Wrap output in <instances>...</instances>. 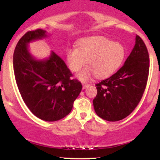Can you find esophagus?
I'll return each instance as SVG.
<instances>
[{
	"label": "esophagus",
	"mask_w": 160,
	"mask_h": 160,
	"mask_svg": "<svg viewBox=\"0 0 160 160\" xmlns=\"http://www.w3.org/2000/svg\"><path fill=\"white\" fill-rule=\"evenodd\" d=\"M90 86L89 84H87V83H82V89H86V88L89 87V86Z\"/></svg>",
	"instance_id": "1"
}]
</instances>
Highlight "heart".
Returning a JSON list of instances; mask_svg holds the SVG:
<instances>
[{
    "mask_svg": "<svg viewBox=\"0 0 160 160\" xmlns=\"http://www.w3.org/2000/svg\"><path fill=\"white\" fill-rule=\"evenodd\" d=\"M125 56L124 47L117 42H112L105 37H89L80 40L78 48L71 47L66 51L69 68L78 72L88 64L78 75L82 81L96 75L98 78L110 77L120 68Z\"/></svg>",
    "mask_w": 160,
    "mask_h": 160,
    "instance_id": "1",
    "label": "heart"
}]
</instances>
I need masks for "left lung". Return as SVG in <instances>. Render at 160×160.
Here are the masks:
<instances>
[{
  "label": "left lung",
  "mask_w": 160,
  "mask_h": 160,
  "mask_svg": "<svg viewBox=\"0 0 160 160\" xmlns=\"http://www.w3.org/2000/svg\"><path fill=\"white\" fill-rule=\"evenodd\" d=\"M150 58L144 42L138 35L124 65L117 73L95 84V113L103 120L115 122L132 112L140 102L148 82Z\"/></svg>",
  "instance_id": "8db88e82"
}]
</instances>
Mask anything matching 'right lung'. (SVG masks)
<instances>
[{
  "mask_svg": "<svg viewBox=\"0 0 160 160\" xmlns=\"http://www.w3.org/2000/svg\"><path fill=\"white\" fill-rule=\"evenodd\" d=\"M47 37L46 31H29L22 37L13 53V71L24 102L34 115L49 122L69 114L82 89L81 82L73 79L65 62L54 52L48 59H34L28 43Z\"/></svg>",
  "mask_w": 160,
  "mask_h": 160,
  "instance_id": "obj_1",
  "label": "right lung"
}]
</instances>
